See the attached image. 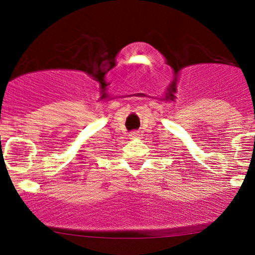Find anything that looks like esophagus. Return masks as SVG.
I'll list each match as a JSON object with an SVG mask.
<instances>
[{"instance_id": "esophagus-1", "label": "esophagus", "mask_w": 255, "mask_h": 255, "mask_svg": "<svg viewBox=\"0 0 255 255\" xmlns=\"http://www.w3.org/2000/svg\"><path fill=\"white\" fill-rule=\"evenodd\" d=\"M130 139H136V137H139V133L137 131H131V133L129 134Z\"/></svg>"}]
</instances>
